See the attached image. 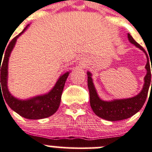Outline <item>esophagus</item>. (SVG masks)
Wrapping results in <instances>:
<instances>
[{
	"mask_svg": "<svg viewBox=\"0 0 152 152\" xmlns=\"http://www.w3.org/2000/svg\"><path fill=\"white\" fill-rule=\"evenodd\" d=\"M80 66H84V62H83V61H81V62L80 63Z\"/></svg>",
	"mask_w": 152,
	"mask_h": 152,
	"instance_id": "1",
	"label": "esophagus"
}]
</instances>
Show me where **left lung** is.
Returning a JSON list of instances; mask_svg holds the SVG:
<instances>
[{
	"mask_svg": "<svg viewBox=\"0 0 152 152\" xmlns=\"http://www.w3.org/2000/svg\"><path fill=\"white\" fill-rule=\"evenodd\" d=\"M129 40L132 44L135 45L137 48L140 49L145 54L147 58V64L145 69L147 70V74L145 75V83L142 91L133 97L122 100H115L113 101H103L98 97L96 91L94 86L91 79V73L87 72L88 75V87L89 90L90 95V105L97 116L107 120L109 121H122L131 118L134 115L139 112L142 109V106L146 100L149 87H152V80H151V73L149 64V58L145 49L137 43L130 34H128ZM152 67V66H151Z\"/></svg>",
	"mask_w": 152,
	"mask_h": 152,
	"instance_id": "8db88e82",
	"label": "left lung"
}]
</instances>
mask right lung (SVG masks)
<instances>
[{"instance_id":"add662e5","label":"right lung","mask_w":152,"mask_h":152,"mask_svg":"<svg viewBox=\"0 0 152 152\" xmlns=\"http://www.w3.org/2000/svg\"><path fill=\"white\" fill-rule=\"evenodd\" d=\"M28 26H26L23 31L16 37H15L9 43L4 53L2 64H1V61L3 59V56L2 55L1 57L0 56V94L1 92L3 93L2 95H4V100L7 102L8 106L20 116L31 120L43 119L55 114L59 108L64 85L69 73L66 72L57 81L56 84L51 90L50 92L44 95L37 96L27 100H20L10 94L7 88V75H8L7 69H8L9 58L12 50L14 48L17 38L26 29Z\"/></svg>"}]
</instances>
